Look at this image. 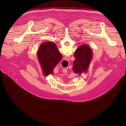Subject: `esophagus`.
Instances as JSON below:
<instances>
[{"label":"esophagus","mask_w":126,"mask_h":126,"mask_svg":"<svg viewBox=\"0 0 126 126\" xmlns=\"http://www.w3.org/2000/svg\"><path fill=\"white\" fill-rule=\"evenodd\" d=\"M65 58L67 60H68V59H69V57H67V56H66V57H65ZM66 71H67V69H65V72H66Z\"/></svg>","instance_id":"1"}]
</instances>
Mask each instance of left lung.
Segmentation results:
<instances>
[{"mask_svg":"<svg viewBox=\"0 0 126 126\" xmlns=\"http://www.w3.org/2000/svg\"><path fill=\"white\" fill-rule=\"evenodd\" d=\"M73 70L75 73L80 74L87 71L92 57L90 48L86 44L82 45L78 48L74 54Z\"/></svg>","mask_w":126,"mask_h":126,"instance_id":"left-lung-1","label":"left lung"}]
</instances>
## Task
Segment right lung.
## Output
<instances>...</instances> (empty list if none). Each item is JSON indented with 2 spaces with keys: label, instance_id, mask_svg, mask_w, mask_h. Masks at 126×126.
Masks as SVG:
<instances>
[{
  "label": "right lung",
  "instance_id": "right-lung-1",
  "mask_svg": "<svg viewBox=\"0 0 126 126\" xmlns=\"http://www.w3.org/2000/svg\"><path fill=\"white\" fill-rule=\"evenodd\" d=\"M62 57L56 45L53 42H46L41 44L38 52V58L44 75L52 74L53 69Z\"/></svg>",
  "mask_w": 126,
  "mask_h": 126
}]
</instances>
